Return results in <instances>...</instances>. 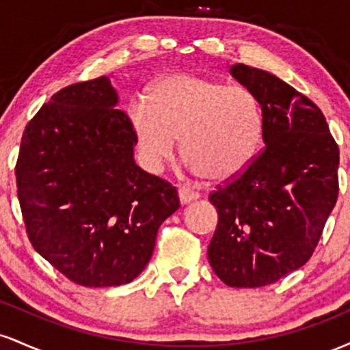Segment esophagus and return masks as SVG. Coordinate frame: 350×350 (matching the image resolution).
<instances>
[{
	"label": "esophagus",
	"mask_w": 350,
	"mask_h": 350,
	"mask_svg": "<svg viewBox=\"0 0 350 350\" xmlns=\"http://www.w3.org/2000/svg\"><path fill=\"white\" fill-rule=\"evenodd\" d=\"M178 194H179V200H180V204H183V206H184V204H189V202H192V200L199 199L198 192L189 191V189H186V187H180L178 191Z\"/></svg>",
	"instance_id": "obj_1"
}]
</instances>
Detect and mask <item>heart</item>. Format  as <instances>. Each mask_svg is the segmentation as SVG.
I'll return each mask as SVG.
<instances>
[{
  "label": "heart",
  "mask_w": 350,
  "mask_h": 350,
  "mask_svg": "<svg viewBox=\"0 0 350 350\" xmlns=\"http://www.w3.org/2000/svg\"><path fill=\"white\" fill-rule=\"evenodd\" d=\"M146 98L130 103L128 122L151 170L172 159L178 139L191 170L214 183L239 178L252 164L263 113L247 87L178 72L156 80Z\"/></svg>",
  "instance_id": "1"
}]
</instances>
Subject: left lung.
Returning <instances> with one entry per match:
<instances>
[{
	"instance_id": "obj_1",
	"label": "left lung",
	"mask_w": 350,
	"mask_h": 350,
	"mask_svg": "<svg viewBox=\"0 0 350 350\" xmlns=\"http://www.w3.org/2000/svg\"><path fill=\"white\" fill-rule=\"evenodd\" d=\"M230 74L262 107L265 148L208 196L219 224L207 256L228 286L260 288L311 258L339 194V148L323 111L284 80L245 64Z\"/></svg>"
}]
</instances>
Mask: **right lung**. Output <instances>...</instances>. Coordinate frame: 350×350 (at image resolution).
Wrapping results in <instances>:
<instances>
[{"instance_id":"add662e5","label":"right lung","mask_w":350,"mask_h":350,"mask_svg":"<svg viewBox=\"0 0 350 350\" xmlns=\"http://www.w3.org/2000/svg\"><path fill=\"white\" fill-rule=\"evenodd\" d=\"M108 75L69 85L27 123L16 183L36 252L74 283L120 286L146 268L176 187L139 170Z\"/></svg>"}]
</instances>
